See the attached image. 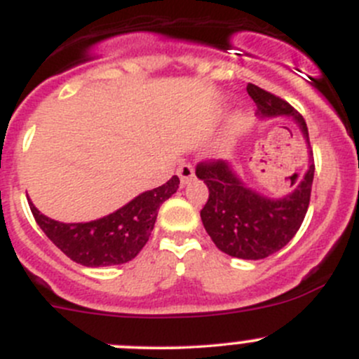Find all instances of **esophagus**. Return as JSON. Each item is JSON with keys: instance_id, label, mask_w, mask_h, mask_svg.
<instances>
[{"instance_id": "obj_1", "label": "esophagus", "mask_w": 359, "mask_h": 359, "mask_svg": "<svg viewBox=\"0 0 359 359\" xmlns=\"http://www.w3.org/2000/svg\"><path fill=\"white\" fill-rule=\"evenodd\" d=\"M177 175L180 177V182L186 186V184H189L194 179V168H192L191 163H184L177 168Z\"/></svg>"}]
</instances>
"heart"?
<instances>
[{"label":"heart","mask_w":359,"mask_h":359,"mask_svg":"<svg viewBox=\"0 0 359 359\" xmlns=\"http://www.w3.org/2000/svg\"><path fill=\"white\" fill-rule=\"evenodd\" d=\"M241 123H243V118H241V116H233V120H232V130L239 129Z\"/></svg>","instance_id":"1"}]
</instances>
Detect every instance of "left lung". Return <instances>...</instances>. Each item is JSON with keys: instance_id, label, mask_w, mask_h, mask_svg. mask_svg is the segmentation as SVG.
<instances>
[{"instance_id": "1", "label": "left lung", "mask_w": 359, "mask_h": 359, "mask_svg": "<svg viewBox=\"0 0 359 359\" xmlns=\"http://www.w3.org/2000/svg\"><path fill=\"white\" fill-rule=\"evenodd\" d=\"M246 89L258 107L256 113L259 118L285 116L299 127L309 156V167L303 179L289 194L269 198L249 187L227 160L199 163L196 175L210 191L208 201L201 210V220L215 246L233 258L263 259L284 248L303 224L311 196L315 163L303 116L284 100L258 86L248 84Z\"/></svg>"}]
</instances>
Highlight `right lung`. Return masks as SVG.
I'll use <instances>...</instances> for the list:
<instances>
[{"label": "right lung", "mask_w": 359, "mask_h": 359, "mask_svg": "<svg viewBox=\"0 0 359 359\" xmlns=\"http://www.w3.org/2000/svg\"><path fill=\"white\" fill-rule=\"evenodd\" d=\"M179 177L173 175L163 186L144 191L127 205L103 218L79 224H63L41 213L29 201L37 225L56 248L84 266H111L130 262L148 243L156 222L158 210L179 189Z\"/></svg>", "instance_id": "right-lung-1"}]
</instances>
